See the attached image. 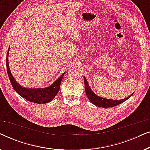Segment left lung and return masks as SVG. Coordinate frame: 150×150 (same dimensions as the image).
I'll return each instance as SVG.
<instances>
[{
    "mask_svg": "<svg viewBox=\"0 0 150 150\" xmlns=\"http://www.w3.org/2000/svg\"><path fill=\"white\" fill-rule=\"evenodd\" d=\"M84 82H85V92L86 95H87L88 99L90 100V102L94 105L99 106V107H103V108H109L112 107V106H115L117 105L123 103V102L126 101L128 99H129L131 96H132V93L128 97H127L124 99L122 100H110L107 99V98L100 97L99 96H97L93 91H92L91 87L88 83L87 80L84 76Z\"/></svg>",
    "mask_w": 150,
    "mask_h": 150,
    "instance_id": "1",
    "label": "left lung"
}]
</instances>
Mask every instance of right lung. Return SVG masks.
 I'll list each match as a JSON object with an SVG mask.
<instances>
[{"label":"right lung","instance_id":"obj_1","mask_svg":"<svg viewBox=\"0 0 150 150\" xmlns=\"http://www.w3.org/2000/svg\"><path fill=\"white\" fill-rule=\"evenodd\" d=\"M9 49L8 50L7 53V59H6L7 74L12 87H13V89L17 92V93L28 101L34 102V103L46 104L52 101L60 89L61 83L65 73H63L58 79H57L52 85L48 87L27 88L22 87L21 85H20L16 81L13 75L11 74L9 65V58H8L9 57Z\"/></svg>","mask_w":150,"mask_h":150}]
</instances>
